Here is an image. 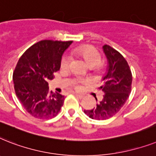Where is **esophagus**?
I'll list each match as a JSON object with an SVG mask.
<instances>
[{
  "instance_id": "34e87169",
  "label": "esophagus",
  "mask_w": 156,
  "mask_h": 156,
  "mask_svg": "<svg viewBox=\"0 0 156 156\" xmlns=\"http://www.w3.org/2000/svg\"><path fill=\"white\" fill-rule=\"evenodd\" d=\"M75 96L77 98H79V99H82V98H84V96L83 95H80V94H77V93H74Z\"/></svg>"
}]
</instances>
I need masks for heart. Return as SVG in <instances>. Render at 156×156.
Listing matches in <instances>:
<instances>
[{"mask_svg":"<svg viewBox=\"0 0 156 156\" xmlns=\"http://www.w3.org/2000/svg\"><path fill=\"white\" fill-rule=\"evenodd\" d=\"M73 53L82 58L89 67H96L101 61V55L97 48L90 45H84L81 47H76L73 50ZM70 58L68 55H63L60 60V67L62 69H68L70 66ZM87 80L81 78H74L72 80V84L76 90L81 89L82 84H86Z\"/></svg>","mask_w":156,"mask_h":156,"instance_id":"heart-1","label":"heart"}]
</instances>
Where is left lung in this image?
Returning <instances> with one entry per match:
<instances>
[{
	"instance_id": "left-lung-1",
	"label": "left lung",
	"mask_w": 156,
	"mask_h": 156,
	"mask_svg": "<svg viewBox=\"0 0 156 156\" xmlns=\"http://www.w3.org/2000/svg\"><path fill=\"white\" fill-rule=\"evenodd\" d=\"M103 51L109 63L107 73L103 78L105 83L100 88L104 93L103 98L95 108L84 111L95 120H106L117 114L131 92L132 73L127 61L109 45H105Z\"/></svg>"
}]
</instances>
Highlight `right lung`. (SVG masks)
I'll list each match as a JSON object with an SVG mask.
<instances>
[{
	"mask_svg": "<svg viewBox=\"0 0 156 156\" xmlns=\"http://www.w3.org/2000/svg\"><path fill=\"white\" fill-rule=\"evenodd\" d=\"M72 41L42 40L20 57L13 73L14 90L22 106L39 119L57 116L64 96L49 91L48 81L60 68L62 55Z\"/></svg>",
	"mask_w": 156,
	"mask_h": 156,
	"instance_id": "1",
	"label": "right lung"
}]
</instances>
